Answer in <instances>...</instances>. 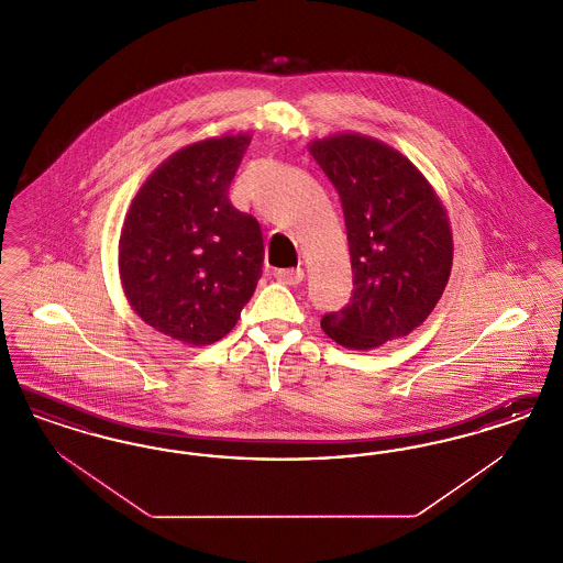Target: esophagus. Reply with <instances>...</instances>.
<instances>
[{"instance_id":"34e87169","label":"esophagus","mask_w":563,"mask_h":563,"mask_svg":"<svg viewBox=\"0 0 563 563\" xmlns=\"http://www.w3.org/2000/svg\"><path fill=\"white\" fill-rule=\"evenodd\" d=\"M274 278L283 285H299L303 280V269L301 268H285L276 269Z\"/></svg>"}]
</instances>
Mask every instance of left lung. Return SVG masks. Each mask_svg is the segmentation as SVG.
<instances>
[{"label": "left lung", "mask_w": 563, "mask_h": 563, "mask_svg": "<svg viewBox=\"0 0 563 563\" xmlns=\"http://www.w3.org/2000/svg\"><path fill=\"white\" fill-rule=\"evenodd\" d=\"M338 189L352 266L349 306L322 317V331L352 350L409 335L427 321L450 278L454 244L443 205L397 150L363 134L310 145Z\"/></svg>", "instance_id": "1"}]
</instances>
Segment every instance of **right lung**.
Here are the masks:
<instances>
[{
    "instance_id": "1",
    "label": "right lung",
    "mask_w": 563,
    "mask_h": 563,
    "mask_svg": "<svg viewBox=\"0 0 563 563\" xmlns=\"http://www.w3.org/2000/svg\"><path fill=\"white\" fill-rule=\"evenodd\" d=\"M249 141L225 134L175 152L136 191L122 225L124 294L143 321L184 344L228 335L262 276V228L228 196Z\"/></svg>"
}]
</instances>
